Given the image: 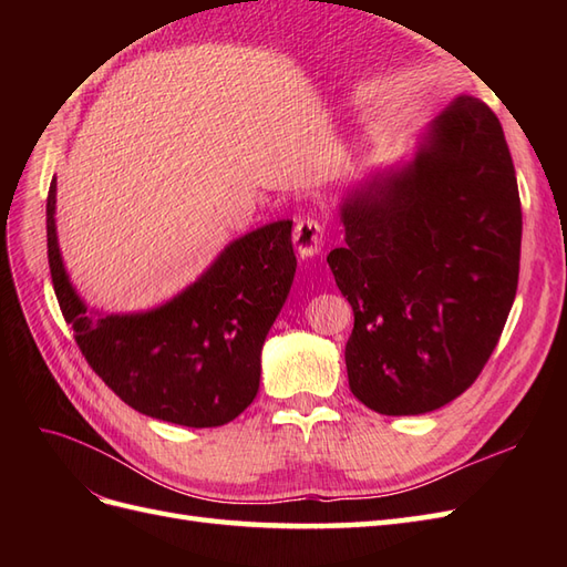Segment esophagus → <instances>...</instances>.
Masks as SVG:
<instances>
[{
	"instance_id": "esophagus-1",
	"label": "esophagus",
	"mask_w": 567,
	"mask_h": 567,
	"mask_svg": "<svg viewBox=\"0 0 567 567\" xmlns=\"http://www.w3.org/2000/svg\"><path fill=\"white\" fill-rule=\"evenodd\" d=\"M296 248L302 257H312L323 248V227L317 217H302L296 221L293 231Z\"/></svg>"
}]
</instances>
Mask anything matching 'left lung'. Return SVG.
<instances>
[{"mask_svg":"<svg viewBox=\"0 0 567 567\" xmlns=\"http://www.w3.org/2000/svg\"><path fill=\"white\" fill-rule=\"evenodd\" d=\"M329 252L354 312L346 346L354 398L414 416L466 392L502 338L520 274L523 213L499 117L458 96L414 163L342 205Z\"/></svg>","mask_w":567,"mask_h":567,"instance_id":"left-lung-1","label":"left lung"}]
</instances>
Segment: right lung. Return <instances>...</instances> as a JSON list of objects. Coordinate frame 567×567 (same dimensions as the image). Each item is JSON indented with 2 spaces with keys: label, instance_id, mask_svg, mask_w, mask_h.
<instances>
[{
  "label": "right lung",
  "instance_id": "add662e5",
  "mask_svg": "<svg viewBox=\"0 0 567 567\" xmlns=\"http://www.w3.org/2000/svg\"><path fill=\"white\" fill-rule=\"evenodd\" d=\"M56 182L47 196V257L63 319L92 371L140 414L186 427L234 421L260 388V352L293 284V221L234 241L203 277L161 310L87 312L59 255Z\"/></svg>",
  "mask_w": 567,
  "mask_h": 567
}]
</instances>
